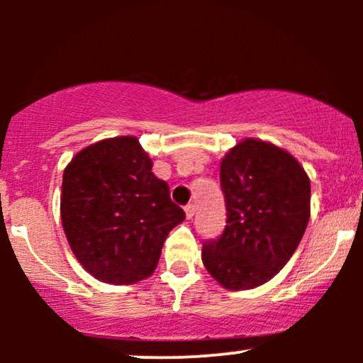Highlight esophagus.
I'll use <instances>...</instances> for the list:
<instances>
[{"instance_id":"34e87169","label":"esophagus","mask_w":363,"mask_h":363,"mask_svg":"<svg viewBox=\"0 0 363 363\" xmlns=\"http://www.w3.org/2000/svg\"><path fill=\"white\" fill-rule=\"evenodd\" d=\"M184 211H186L187 218H193V216H194V205H193V203H189V205L184 208Z\"/></svg>"}]
</instances>
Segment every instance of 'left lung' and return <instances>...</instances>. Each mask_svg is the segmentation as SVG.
Listing matches in <instances>:
<instances>
[{"label": "left lung", "instance_id": "obj_1", "mask_svg": "<svg viewBox=\"0 0 363 363\" xmlns=\"http://www.w3.org/2000/svg\"><path fill=\"white\" fill-rule=\"evenodd\" d=\"M220 184L227 225L203 244V264L223 289H254L272 280L301 244L311 181L289 152L247 138L223 157Z\"/></svg>", "mask_w": 363, "mask_h": 363}]
</instances>
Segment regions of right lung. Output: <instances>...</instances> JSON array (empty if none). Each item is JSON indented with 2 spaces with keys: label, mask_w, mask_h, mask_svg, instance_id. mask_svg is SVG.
I'll use <instances>...</instances> for the list:
<instances>
[{
  "label": "right lung",
  "mask_w": 363,
  "mask_h": 363,
  "mask_svg": "<svg viewBox=\"0 0 363 363\" xmlns=\"http://www.w3.org/2000/svg\"><path fill=\"white\" fill-rule=\"evenodd\" d=\"M152 165L135 136L90 145L66 165L62 228L97 280L128 285L150 277L169 232L186 218Z\"/></svg>",
  "instance_id": "right-lung-1"
}]
</instances>
